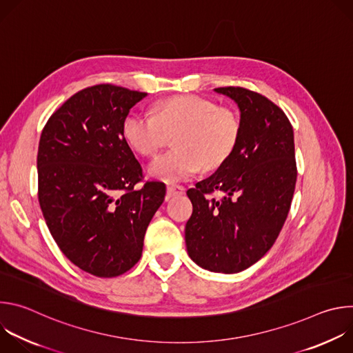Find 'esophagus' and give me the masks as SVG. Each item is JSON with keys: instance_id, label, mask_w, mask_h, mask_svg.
I'll return each instance as SVG.
<instances>
[{"instance_id": "1", "label": "esophagus", "mask_w": 353, "mask_h": 353, "mask_svg": "<svg viewBox=\"0 0 353 353\" xmlns=\"http://www.w3.org/2000/svg\"><path fill=\"white\" fill-rule=\"evenodd\" d=\"M166 192H168V196H166V199H168V198H172V196L183 194L184 192V187L177 185V184H168Z\"/></svg>"}]
</instances>
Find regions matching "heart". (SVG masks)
I'll return each instance as SVG.
<instances>
[{
    "mask_svg": "<svg viewBox=\"0 0 353 353\" xmlns=\"http://www.w3.org/2000/svg\"><path fill=\"white\" fill-rule=\"evenodd\" d=\"M173 150L150 162L148 173L162 181L192 177L221 168L234 152L241 135L236 112L201 96H176L157 103L152 116L132 113L123 123L128 146L142 157H154L173 137Z\"/></svg>",
    "mask_w": 353,
    "mask_h": 353,
    "instance_id": "obj_1",
    "label": "heart"
}]
</instances>
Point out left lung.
I'll use <instances>...</instances> for the list:
<instances>
[{"label": "left lung", "mask_w": 353, "mask_h": 353, "mask_svg": "<svg viewBox=\"0 0 353 353\" xmlns=\"http://www.w3.org/2000/svg\"><path fill=\"white\" fill-rule=\"evenodd\" d=\"M240 110L241 135L232 157L187 191L190 259L201 268L236 274L256 264L275 243L296 185L293 128L265 96L239 86L216 88ZM214 190L221 200L208 199Z\"/></svg>", "instance_id": "left-lung-1"}]
</instances>
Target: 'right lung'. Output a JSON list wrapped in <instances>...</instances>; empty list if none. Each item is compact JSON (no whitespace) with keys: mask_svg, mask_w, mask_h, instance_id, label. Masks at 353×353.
Segmentation results:
<instances>
[{"mask_svg":"<svg viewBox=\"0 0 353 353\" xmlns=\"http://www.w3.org/2000/svg\"><path fill=\"white\" fill-rule=\"evenodd\" d=\"M143 92L102 83L79 90L44 125L37 152L39 204L64 256L100 278L119 276L141 259L146 228L166 188L142 179L123 137Z\"/></svg>","mask_w":353,"mask_h":353,"instance_id":"obj_1","label":"right lung"}]
</instances>
